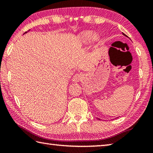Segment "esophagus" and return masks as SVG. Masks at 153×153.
Returning a JSON list of instances; mask_svg holds the SVG:
<instances>
[{
  "instance_id": "34e87169",
  "label": "esophagus",
  "mask_w": 153,
  "mask_h": 153,
  "mask_svg": "<svg viewBox=\"0 0 153 153\" xmlns=\"http://www.w3.org/2000/svg\"><path fill=\"white\" fill-rule=\"evenodd\" d=\"M82 78H83V74H76L74 75L73 78H72V81L74 82H79V81H81Z\"/></svg>"
}]
</instances>
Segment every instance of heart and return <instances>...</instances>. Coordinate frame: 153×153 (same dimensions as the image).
I'll return each mask as SVG.
<instances>
[{
  "label": "heart",
  "instance_id": "b5f03b06",
  "mask_svg": "<svg viewBox=\"0 0 153 153\" xmlns=\"http://www.w3.org/2000/svg\"><path fill=\"white\" fill-rule=\"evenodd\" d=\"M94 36V33L92 31H86V32H83L79 35V40L80 42L83 44H86ZM94 38L95 40H97V36H94Z\"/></svg>",
  "mask_w": 153,
  "mask_h": 153
}]
</instances>
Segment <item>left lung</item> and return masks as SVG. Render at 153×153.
Returning a JSON list of instances; mask_svg holds the SVG:
<instances>
[{"label": "left lung", "mask_w": 153, "mask_h": 153, "mask_svg": "<svg viewBox=\"0 0 153 153\" xmlns=\"http://www.w3.org/2000/svg\"><path fill=\"white\" fill-rule=\"evenodd\" d=\"M123 35H125V36H126V34H125V33H123Z\"/></svg>", "instance_id": "obj_1"}]
</instances>
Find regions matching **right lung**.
Returning a JSON list of instances; mask_svg holds the SVG:
<instances>
[{
	"mask_svg": "<svg viewBox=\"0 0 153 153\" xmlns=\"http://www.w3.org/2000/svg\"><path fill=\"white\" fill-rule=\"evenodd\" d=\"M25 33H26V32H25Z\"/></svg>",
	"mask_w": 153,
	"mask_h": 153,
	"instance_id": "1",
	"label": "right lung"
}]
</instances>
